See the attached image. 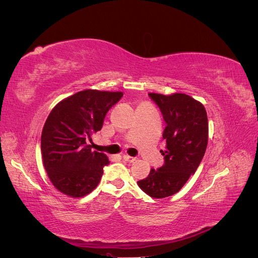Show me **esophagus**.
<instances>
[{
	"instance_id": "34e87169",
	"label": "esophagus",
	"mask_w": 258,
	"mask_h": 258,
	"mask_svg": "<svg viewBox=\"0 0 258 258\" xmlns=\"http://www.w3.org/2000/svg\"><path fill=\"white\" fill-rule=\"evenodd\" d=\"M123 160H126L128 162H135L137 161V157H131V156H128V155H123Z\"/></svg>"
}]
</instances>
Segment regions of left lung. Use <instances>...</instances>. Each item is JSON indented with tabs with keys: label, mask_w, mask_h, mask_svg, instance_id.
<instances>
[{
	"label": "left lung",
	"mask_w": 258,
	"mask_h": 258,
	"mask_svg": "<svg viewBox=\"0 0 258 258\" xmlns=\"http://www.w3.org/2000/svg\"><path fill=\"white\" fill-rule=\"evenodd\" d=\"M158 105L167 126L162 138L166 141L165 163L151 169L138 185L148 196L166 198L176 194L196 172L204 158L209 137L208 116L204 104L185 93H148Z\"/></svg>",
	"instance_id": "obj_1"
}]
</instances>
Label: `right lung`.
Returning <instances> with one entry per match:
<instances>
[{
	"label": "right lung",
	"instance_id": "add662e5",
	"mask_svg": "<svg viewBox=\"0 0 258 258\" xmlns=\"http://www.w3.org/2000/svg\"><path fill=\"white\" fill-rule=\"evenodd\" d=\"M121 91L86 89L54 106L45 121L41 138L43 165L52 185L69 197L81 198L98 186L108 165L107 156L91 151L86 143L100 131Z\"/></svg>",
	"mask_w": 258,
	"mask_h": 258
}]
</instances>
